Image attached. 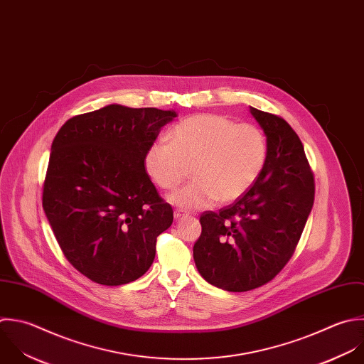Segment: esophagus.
Wrapping results in <instances>:
<instances>
[{
  "label": "esophagus",
  "instance_id": "esophagus-1",
  "mask_svg": "<svg viewBox=\"0 0 364 364\" xmlns=\"http://www.w3.org/2000/svg\"><path fill=\"white\" fill-rule=\"evenodd\" d=\"M188 214L186 213V211H183V210H176L174 211V218L176 220H181V218H184V217H187Z\"/></svg>",
  "mask_w": 364,
  "mask_h": 364
}]
</instances>
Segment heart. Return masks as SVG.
Here are the masks:
<instances>
[{
    "label": "heart",
    "instance_id": "1",
    "mask_svg": "<svg viewBox=\"0 0 364 364\" xmlns=\"http://www.w3.org/2000/svg\"><path fill=\"white\" fill-rule=\"evenodd\" d=\"M170 143L157 140L144 154V168L163 190H176L188 176L194 180L170 201L181 208H204L242 197L259 178L268 143L259 127L235 123L220 114H196L178 122Z\"/></svg>",
    "mask_w": 364,
    "mask_h": 364
}]
</instances>
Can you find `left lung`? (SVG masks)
I'll list each match as a JSON object with an SVG mask.
<instances>
[{
  "instance_id": "8db88e82",
  "label": "left lung",
  "mask_w": 364,
  "mask_h": 364,
  "mask_svg": "<svg viewBox=\"0 0 364 364\" xmlns=\"http://www.w3.org/2000/svg\"><path fill=\"white\" fill-rule=\"evenodd\" d=\"M262 127L268 156L255 184L218 213L200 217L193 255L200 275L230 292L272 281L292 258L315 200L304 144L281 116L250 109Z\"/></svg>"
}]
</instances>
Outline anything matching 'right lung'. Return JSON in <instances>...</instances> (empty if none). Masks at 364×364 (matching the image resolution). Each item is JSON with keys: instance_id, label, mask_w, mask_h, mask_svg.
<instances>
[{"instance_id": "right-lung-1", "label": "right lung", "mask_w": 364, "mask_h": 364, "mask_svg": "<svg viewBox=\"0 0 364 364\" xmlns=\"http://www.w3.org/2000/svg\"><path fill=\"white\" fill-rule=\"evenodd\" d=\"M174 110L109 105L73 116L56 133L42 207L75 269L117 287L151 267L173 208L144 168V154Z\"/></svg>"}]
</instances>
